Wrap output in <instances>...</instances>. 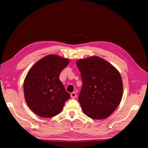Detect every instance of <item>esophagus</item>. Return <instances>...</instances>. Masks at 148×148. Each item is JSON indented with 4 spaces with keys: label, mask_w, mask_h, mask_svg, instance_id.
I'll use <instances>...</instances> for the list:
<instances>
[{
    "label": "esophagus",
    "mask_w": 148,
    "mask_h": 148,
    "mask_svg": "<svg viewBox=\"0 0 148 148\" xmlns=\"http://www.w3.org/2000/svg\"><path fill=\"white\" fill-rule=\"evenodd\" d=\"M71 96L72 99H75L76 97V93L75 92H71Z\"/></svg>",
    "instance_id": "34e87169"
}]
</instances>
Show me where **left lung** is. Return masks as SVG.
<instances>
[{
  "instance_id": "left-lung-1",
  "label": "left lung",
  "mask_w": 148,
  "mask_h": 148,
  "mask_svg": "<svg viewBox=\"0 0 148 148\" xmlns=\"http://www.w3.org/2000/svg\"><path fill=\"white\" fill-rule=\"evenodd\" d=\"M83 84L78 101L84 114L90 118L110 116L122 99L121 75L108 62L94 56L77 61Z\"/></svg>"
}]
</instances>
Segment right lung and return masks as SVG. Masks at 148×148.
Returning a JSON list of instances; mask_svg holds the SVG:
<instances>
[{"label":"right lung","instance_id":"add662e5","mask_svg":"<svg viewBox=\"0 0 148 148\" xmlns=\"http://www.w3.org/2000/svg\"><path fill=\"white\" fill-rule=\"evenodd\" d=\"M69 63L67 59L49 55L29 71L23 91L27 104L34 114L47 118L61 112L71 95L60 81L59 74Z\"/></svg>","mask_w":148,"mask_h":148}]
</instances>
